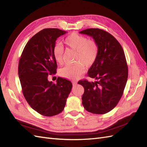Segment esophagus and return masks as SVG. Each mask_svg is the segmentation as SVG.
<instances>
[{"mask_svg":"<svg viewBox=\"0 0 147 147\" xmlns=\"http://www.w3.org/2000/svg\"><path fill=\"white\" fill-rule=\"evenodd\" d=\"M72 84H73L74 86L77 85V82H72Z\"/></svg>","mask_w":147,"mask_h":147,"instance_id":"1","label":"esophagus"}]
</instances>
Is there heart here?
Returning <instances> with one entry per match:
<instances>
[{
    "label": "heart",
    "mask_w": 147,
    "mask_h": 147,
    "mask_svg": "<svg viewBox=\"0 0 147 147\" xmlns=\"http://www.w3.org/2000/svg\"><path fill=\"white\" fill-rule=\"evenodd\" d=\"M65 45L76 51L74 64L67 65L59 70V75L67 79H76L84 72V65L87 67L94 64L99 52L97 42L93 39L77 33H72L66 37L64 40ZM53 56L56 63L62 64L64 61V48L57 44L53 48Z\"/></svg>",
    "instance_id": "obj_1"
}]
</instances>
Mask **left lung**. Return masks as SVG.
Here are the masks:
<instances>
[{
	"instance_id": "1",
	"label": "left lung",
	"mask_w": 147,
	"mask_h": 147,
	"mask_svg": "<svg viewBox=\"0 0 147 147\" xmlns=\"http://www.w3.org/2000/svg\"><path fill=\"white\" fill-rule=\"evenodd\" d=\"M92 37L98 43L99 52L88 76L96 81H79L84 88L82 104L88 112L105 114L113 109L123 94L128 77V67L123 49L112 35L96 28L80 32Z\"/></svg>"
}]
</instances>
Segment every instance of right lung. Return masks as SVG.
I'll list each match as a JSON object with an SVG mask.
<instances>
[{
  "label": "right lung",
  "instance_id": "1",
  "mask_svg": "<svg viewBox=\"0 0 147 147\" xmlns=\"http://www.w3.org/2000/svg\"><path fill=\"white\" fill-rule=\"evenodd\" d=\"M66 31L44 29L31 38L22 53L18 75L22 92L29 105L43 116L52 117L63 111L72 84L58 77L57 83L48 80V75L56 73L57 63L53 48L57 38Z\"/></svg>",
  "mask_w": 147,
  "mask_h": 147
}]
</instances>
